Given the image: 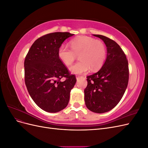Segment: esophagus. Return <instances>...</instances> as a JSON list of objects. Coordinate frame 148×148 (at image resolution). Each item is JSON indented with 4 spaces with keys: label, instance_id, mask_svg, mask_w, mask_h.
<instances>
[{
    "label": "esophagus",
    "instance_id": "1",
    "mask_svg": "<svg viewBox=\"0 0 148 148\" xmlns=\"http://www.w3.org/2000/svg\"><path fill=\"white\" fill-rule=\"evenodd\" d=\"M82 77H81V76H80V75H77V76H76V78H77V79H79L80 78H81Z\"/></svg>",
    "mask_w": 148,
    "mask_h": 148
}]
</instances>
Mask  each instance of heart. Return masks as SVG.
<instances>
[{
    "instance_id": "heart-1",
    "label": "heart",
    "mask_w": 148,
    "mask_h": 148,
    "mask_svg": "<svg viewBox=\"0 0 148 148\" xmlns=\"http://www.w3.org/2000/svg\"><path fill=\"white\" fill-rule=\"evenodd\" d=\"M70 48L62 44L58 49V57L66 66H70L77 59L80 60L70 70L73 74H82L91 68L99 69L106 57V49L102 42L95 38L81 36L70 41Z\"/></svg>"
}]
</instances>
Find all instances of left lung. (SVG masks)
<instances>
[{
    "mask_svg": "<svg viewBox=\"0 0 148 148\" xmlns=\"http://www.w3.org/2000/svg\"><path fill=\"white\" fill-rule=\"evenodd\" d=\"M94 36L104 41L107 54L102 68L87 77L84 101L89 110L101 114L114 108L122 98L128 83V63L124 52L114 40L102 35Z\"/></svg>",
    "mask_w": 148,
    "mask_h": 148,
    "instance_id": "1",
    "label": "left lung"
}]
</instances>
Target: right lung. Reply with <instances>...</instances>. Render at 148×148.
<instances>
[{"label":"right lung","mask_w":148,"mask_h":148,"mask_svg":"<svg viewBox=\"0 0 148 148\" xmlns=\"http://www.w3.org/2000/svg\"><path fill=\"white\" fill-rule=\"evenodd\" d=\"M73 34L56 32L36 40L26 56L25 82L36 105L48 112L56 113L69 104L70 94L77 82L74 75L58 57V49ZM65 77L63 82L60 79Z\"/></svg>","instance_id":"obj_1"}]
</instances>
